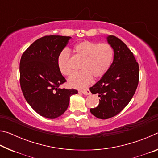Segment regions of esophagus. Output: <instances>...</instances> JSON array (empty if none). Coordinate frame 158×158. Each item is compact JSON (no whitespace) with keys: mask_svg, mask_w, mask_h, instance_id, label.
<instances>
[{"mask_svg":"<svg viewBox=\"0 0 158 158\" xmlns=\"http://www.w3.org/2000/svg\"><path fill=\"white\" fill-rule=\"evenodd\" d=\"M80 92H81V93H83V94L85 95H90V91L89 90V89H88L81 90H80Z\"/></svg>","mask_w":158,"mask_h":158,"instance_id":"34e87169","label":"esophagus"}]
</instances>
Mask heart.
Listing matches in <instances>:
<instances>
[{"instance_id": "1", "label": "heart", "mask_w": 158, "mask_h": 158, "mask_svg": "<svg viewBox=\"0 0 158 158\" xmlns=\"http://www.w3.org/2000/svg\"><path fill=\"white\" fill-rule=\"evenodd\" d=\"M74 53L81 60V71L73 74L68 79L70 86L81 89L89 85L92 78L99 79L103 77L110 68L114 58V49L109 44H98L84 40L76 44ZM70 52L68 49L61 51L58 56V69L65 76L70 75L73 69L70 65Z\"/></svg>"}]
</instances>
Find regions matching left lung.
Here are the masks:
<instances>
[{"mask_svg": "<svg viewBox=\"0 0 158 158\" xmlns=\"http://www.w3.org/2000/svg\"><path fill=\"white\" fill-rule=\"evenodd\" d=\"M114 49V60L109 70L90 88L100 98L99 105L90 109L100 119H107L119 114L132 98L139 84V68L132 52L116 36L106 37Z\"/></svg>", "mask_w": 158, "mask_h": 158, "instance_id": "1", "label": "left lung"}]
</instances>
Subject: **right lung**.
I'll return each instance as SVG.
<instances>
[{
    "label": "right lung",
    "instance_id": "1",
    "mask_svg": "<svg viewBox=\"0 0 158 158\" xmlns=\"http://www.w3.org/2000/svg\"><path fill=\"white\" fill-rule=\"evenodd\" d=\"M71 37L47 35L35 41L22 54L19 65L23 96L40 116L56 118L68 107L75 89H60L66 81L57 64L58 56Z\"/></svg>",
    "mask_w": 158,
    "mask_h": 158
}]
</instances>
